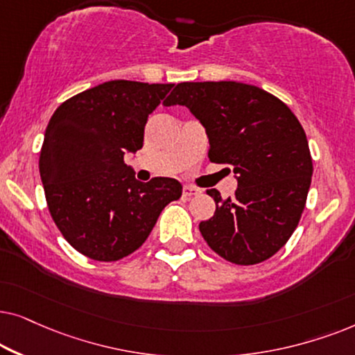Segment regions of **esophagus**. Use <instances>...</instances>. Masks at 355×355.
<instances>
[{
  "mask_svg": "<svg viewBox=\"0 0 355 355\" xmlns=\"http://www.w3.org/2000/svg\"><path fill=\"white\" fill-rule=\"evenodd\" d=\"M198 193H200V190H198V188H195V187H191V185H185V187H183V196L191 198V196L198 195Z\"/></svg>",
  "mask_w": 355,
  "mask_h": 355,
  "instance_id": "1",
  "label": "esophagus"
}]
</instances>
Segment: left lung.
<instances>
[{"label":"left lung","mask_w":355,"mask_h":355,"mask_svg":"<svg viewBox=\"0 0 355 355\" xmlns=\"http://www.w3.org/2000/svg\"><path fill=\"white\" fill-rule=\"evenodd\" d=\"M164 105L190 108L209 138L207 157L237 175L234 196L206 191L216 212L200 224L202 239L230 263L266 261L305 209L313 164L300 121L272 94L235 81L180 83Z\"/></svg>","instance_id":"1"}]
</instances>
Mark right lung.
I'll list each match as a JSON object with an SVG mask.
<instances>
[{
	"label": "right lung",
	"instance_id": "1",
	"mask_svg": "<svg viewBox=\"0 0 355 355\" xmlns=\"http://www.w3.org/2000/svg\"><path fill=\"white\" fill-rule=\"evenodd\" d=\"M173 84L108 81L64 101L46 126L39 168L51 219L71 247L96 261H118L149 237L175 178H135L126 153L143 148L148 116Z\"/></svg>",
	"mask_w": 355,
	"mask_h": 355
}]
</instances>
